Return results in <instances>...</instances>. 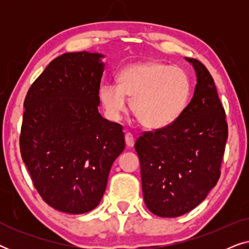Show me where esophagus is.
Listing matches in <instances>:
<instances>
[{
	"mask_svg": "<svg viewBox=\"0 0 249 249\" xmlns=\"http://www.w3.org/2000/svg\"><path fill=\"white\" fill-rule=\"evenodd\" d=\"M124 141H125V145H127V147H129V148L132 147L135 144V138H134V136L130 134V132H127V134H125Z\"/></svg>",
	"mask_w": 249,
	"mask_h": 249,
	"instance_id": "34e87169",
	"label": "esophagus"
}]
</instances>
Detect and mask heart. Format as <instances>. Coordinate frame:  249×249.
Wrapping results in <instances>:
<instances>
[{
    "label": "heart",
    "mask_w": 249,
    "mask_h": 249,
    "mask_svg": "<svg viewBox=\"0 0 249 249\" xmlns=\"http://www.w3.org/2000/svg\"><path fill=\"white\" fill-rule=\"evenodd\" d=\"M192 84L181 68L158 60L129 64L118 74V86L103 84L98 96L105 113L119 121L130 98L132 114L146 129H162L173 124L186 110Z\"/></svg>",
    "instance_id": "1"
}]
</instances>
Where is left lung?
<instances>
[{
    "label": "left lung",
    "mask_w": 249,
    "mask_h": 249,
    "mask_svg": "<svg viewBox=\"0 0 249 249\" xmlns=\"http://www.w3.org/2000/svg\"><path fill=\"white\" fill-rule=\"evenodd\" d=\"M196 71L194 96L168 127L145 131L136 141L142 195L155 215L176 217L206 198L220 178L228 124L209 70L186 57Z\"/></svg>",
    "instance_id": "8db88e82"
}]
</instances>
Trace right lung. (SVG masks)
Masks as SVG:
<instances>
[{
    "mask_svg": "<svg viewBox=\"0 0 249 249\" xmlns=\"http://www.w3.org/2000/svg\"><path fill=\"white\" fill-rule=\"evenodd\" d=\"M103 54L64 53L26 95L20 152L34 186L53 209L94 210L114 160L124 149L122 125L98 113Z\"/></svg>",
    "mask_w": 249,
    "mask_h": 249,
    "instance_id": "obj_1",
    "label": "right lung"
}]
</instances>
